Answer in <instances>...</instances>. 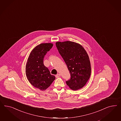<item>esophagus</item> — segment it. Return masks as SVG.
<instances>
[{
	"label": "esophagus",
	"mask_w": 121,
	"mask_h": 121,
	"mask_svg": "<svg viewBox=\"0 0 121 121\" xmlns=\"http://www.w3.org/2000/svg\"><path fill=\"white\" fill-rule=\"evenodd\" d=\"M60 76V73H58V74H56L55 75V77H56V78H59Z\"/></svg>",
	"instance_id": "1"
}]
</instances>
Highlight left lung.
I'll return each instance as SVG.
<instances>
[{
    "instance_id": "obj_1",
    "label": "left lung",
    "mask_w": 121,
    "mask_h": 121,
    "mask_svg": "<svg viewBox=\"0 0 121 121\" xmlns=\"http://www.w3.org/2000/svg\"><path fill=\"white\" fill-rule=\"evenodd\" d=\"M56 46L70 71V78L66 83L71 90L82 88L91 74L89 57L83 47L71 41L57 42Z\"/></svg>"
}]
</instances>
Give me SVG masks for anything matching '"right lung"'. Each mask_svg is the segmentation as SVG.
<instances>
[{
	"label": "right lung",
	"mask_w": 121,
	"mask_h": 121,
	"mask_svg": "<svg viewBox=\"0 0 121 121\" xmlns=\"http://www.w3.org/2000/svg\"><path fill=\"white\" fill-rule=\"evenodd\" d=\"M53 46L51 43L37 46L31 51L26 64L27 79L34 87L41 91L46 90L55 79V76L51 74L49 70L43 64L45 55Z\"/></svg>",
	"instance_id": "obj_1"
}]
</instances>
